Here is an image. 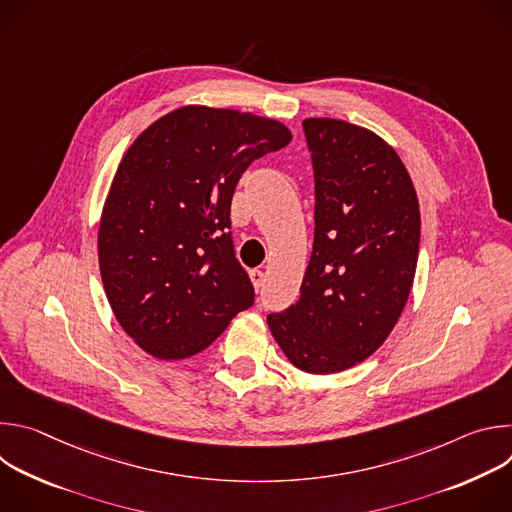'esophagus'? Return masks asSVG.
<instances>
[{
  "label": "esophagus",
  "mask_w": 512,
  "mask_h": 512,
  "mask_svg": "<svg viewBox=\"0 0 512 512\" xmlns=\"http://www.w3.org/2000/svg\"><path fill=\"white\" fill-rule=\"evenodd\" d=\"M249 279H251L253 287L259 291L263 287V283H265V273L261 269H253V271H249Z\"/></svg>",
  "instance_id": "34e87169"
}]
</instances>
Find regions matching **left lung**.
<instances>
[{
	"label": "left lung",
	"instance_id": "left-lung-1",
	"mask_svg": "<svg viewBox=\"0 0 512 512\" xmlns=\"http://www.w3.org/2000/svg\"><path fill=\"white\" fill-rule=\"evenodd\" d=\"M314 251L298 304L267 326L296 369L346 371L391 334L407 304L419 255V202L411 176L381 135L342 119L310 117Z\"/></svg>",
	"mask_w": 512,
	"mask_h": 512
}]
</instances>
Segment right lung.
<instances>
[{"mask_svg": "<svg viewBox=\"0 0 512 512\" xmlns=\"http://www.w3.org/2000/svg\"><path fill=\"white\" fill-rule=\"evenodd\" d=\"M291 137L269 117L184 105L129 145L97 249L109 306L141 350L160 360L194 356L253 306L229 233L231 200L249 164Z\"/></svg>", "mask_w": 512, "mask_h": 512, "instance_id": "1", "label": "right lung"}]
</instances>
